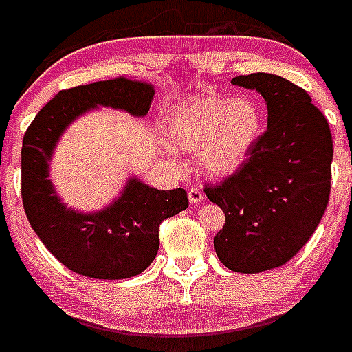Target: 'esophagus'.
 Listing matches in <instances>:
<instances>
[{"label":"esophagus","instance_id":"esophagus-1","mask_svg":"<svg viewBox=\"0 0 352 352\" xmlns=\"http://www.w3.org/2000/svg\"><path fill=\"white\" fill-rule=\"evenodd\" d=\"M189 201L190 205H199L204 201V190L198 189V187H194V189L189 190Z\"/></svg>","mask_w":352,"mask_h":352}]
</instances>
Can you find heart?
I'll use <instances>...</instances> for the list:
<instances>
[{"mask_svg":"<svg viewBox=\"0 0 352 352\" xmlns=\"http://www.w3.org/2000/svg\"><path fill=\"white\" fill-rule=\"evenodd\" d=\"M173 148L196 154L201 173L227 178L251 156L261 134V111L249 96H198L165 118Z\"/></svg>","mask_w":352,"mask_h":352,"instance_id":"heart-1","label":"heart"}]
</instances>
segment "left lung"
<instances>
[{"mask_svg": "<svg viewBox=\"0 0 352 352\" xmlns=\"http://www.w3.org/2000/svg\"><path fill=\"white\" fill-rule=\"evenodd\" d=\"M230 83L261 94L267 131L238 173L205 194L225 212L214 238L220 261L256 274L291 260L318 227L331 194L333 136L307 92L282 76L256 72Z\"/></svg>", "mask_w": 352, "mask_h": 352, "instance_id": "left-lung-1", "label": "left lung"}]
</instances>
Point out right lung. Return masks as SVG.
<instances>
[{
    "label": "right lung",
    "mask_w": 352,
    "mask_h": 352,
    "mask_svg": "<svg viewBox=\"0 0 352 352\" xmlns=\"http://www.w3.org/2000/svg\"><path fill=\"white\" fill-rule=\"evenodd\" d=\"M154 89L127 78L96 81L58 92L34 118L21 148V198L30 227L67 269L123 280L147 269L158 254V227L189 207L184 189L158 190L131 176L111 204L81 212L63 204L50 179V160L63 132L80 116L114 109L147 116Z\"/></svg>",
    "instance_id": "right-lung-1"
}]
</instances>
